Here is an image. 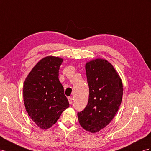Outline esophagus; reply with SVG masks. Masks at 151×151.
I'll list each match as a JSON object with an SVG mask.
<instances>
[{"instance_id": "obj_1", "label": "esophagus", "mask_w": 151, "mask_h": 151, "mask_svg": "<svg viewBox=\"0 0 151 151\" xmlns=\"http://www.w3.org/2000/svg\"><path fill=\"white\" fill-rule=\"evenodd\" d=\"M68 101H69V103L70 105H71V104L73 103V98L71 97H69L68 98Z\"/></svg>"}]
</instances>
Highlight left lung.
Here are the masks:
<instances>
[{
    "mask_svg": "<svg viewBox=\"0 0 151 151\" xmlns=\"http://www.w3.org/2000/svg\"><path fill=\"white\" fill-rule=\"evenodd\" d=\"M86 71L88 101L77 115L83 129L96 133L109 124L117 114L122 101L123 86L117 71L105 59L88 62Z\"/></svg>",
    "mask_w": 151,
    "mask_h": 151,
    "instance_id": "obj_1",
    "label": "left lung"
}]
</instances>
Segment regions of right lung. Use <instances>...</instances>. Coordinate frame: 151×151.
<instances>
[{"instance_id":"right-lung-1","label":"right lung","mask_w":151,"mask_h":151,"mask_svg":"<svg viewBox=\"0 0 151 151\" xmlns=\"http://www.w3.org/2000/svg\"><path fill=\"white\" fill-rule=\"evenodd\" d=\"M63 59L48 56L33 68L24 85L23 95L27 111L42 129L52 127L69 106L59 70Z\"/></svg>"}]
</instances>
